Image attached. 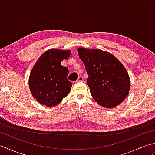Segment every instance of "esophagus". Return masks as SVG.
I'll use <instances>...</instances> for the list:
<instances>
[{
    "instance_id": "esophagus-1",
    "label": "esophagus",
    "mask_w": 155,
    "mask_h": 155,
    "mask_svg": "<svg viewBox=\"0 0 155 155\" xmlns=\"http://www.w3.org/2000/svg\"><path fill=\"white\" fill-rule=\"evenodd\" d=\"M84 81L83 77H82V76H80V77L78 78L77 81H76V82H77V83H79V82H82V81Z\"/></svg>"
}]
</instances>
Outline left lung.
Listing matches in <instances>:
<instances>
[{"instance_id": "1", "label": "left lung", "mask_w": 155, "mask_h": 155, "mask_svg": "<svg viewBox=\"0 0 155 155\" xmlns=\"http://www.w3.org/2000/svg\"><path fill=\"white\" fill-rule=\"evenodd\" d=\"M78 55L88 77L87 84L94 101L106 108H113L127 97L130 83L123 64L108 52L79 48Z\"/></svg>"}]
</instances>
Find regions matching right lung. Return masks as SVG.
<instances>
[{
  "mask_svg": "<svg viewBox=\"0 0 155 155\" xmlns=\"http://www.w3.org/2000/svg\"><path fill=\"white\" fill-rule=\"evenodd\" d=\"M70 55V51L50 49L41 56L32 69L29 88L41 104L56 106L70 92L72 83L67 79L68 69L61 65L62 61Z\"/></svg>",
  "mask_w": 155,
  "mask_h": 155,
  "instance_id": "add662e5",
  "label": "right lung"
}]
</instances>
